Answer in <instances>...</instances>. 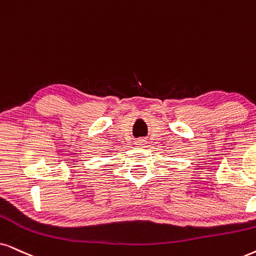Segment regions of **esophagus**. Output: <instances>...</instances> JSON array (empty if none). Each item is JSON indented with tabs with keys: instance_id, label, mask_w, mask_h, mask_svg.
Returning <instances> with one entry per match:
<instances>
[{
	"instance_id": "1",
	"label": "esophagus",
	"mask_w": 256,
	"mask_h": 256,
	"mask_svg": "<svg viewBox=\"0 0 256 256\" xmlns=\"http://www.w3.org/2000/svg\"><path fill=\"white\" fill-rule=\"evenodd\" d=\"M136 145H137L138 148H144L145 144H146V140L145 139H138V140H136Z\"/></svg>"
}]
</instances>
